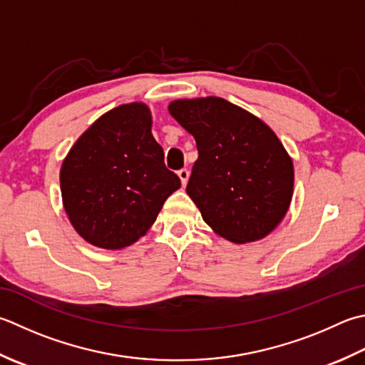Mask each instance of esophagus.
Here are the masks:
<instances>
[{
  "mask_svg": "<svg viewBox=\"0 0 365 365\" xmlns=\"http://www.w3.org/2000/svg\"><path fill=\"white\" fill-rule=\"evenodd\" d=\"M178 178H180V182H182V187H185V185L188 183V178H190V170H188V169H182V170H178Z\"/></svg>",
  "mask_w": 365,
  "mask_h": 365,
  "instance_id": "obj_1",
  "label": "esophagus"
}]
</instances>
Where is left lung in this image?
<instances>
[{"mask_svg": "<svg viewBox=\"0 0 365 365\" xmlns=\"http://www.w3.org/2000/svg\"><path fill=\"white\" fill-rule=\"evenodd\" d=\"M168 109L196 140L187 192L213 232L234 244L272 232L294 188V166L277 134L223 98L175 99Z\"/></svg>", "mask_w": 365, "mask_h": 365, "instance_id": "8db88e82", "label": "left lung"}]
</instances>
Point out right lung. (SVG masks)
Wrapping results in <instances>:
<instances>
[{"label": "right lung", "mask_w": 365, "mask_h": 365, "mask_svg": "<svg viewBox=\"0 0 365 365\" xmlns=\"http://www.w3.org/2000/svg\"><path fill=\"white\" fill-rule=\"evenodd\" d=\"M60 188L71 225L90 245L120 250L145 235L180 188L164 166L148 106L121 104L99 117L63 160Z\"/></svg>", "instance_id": "obj_1"}]
</instances>
